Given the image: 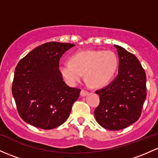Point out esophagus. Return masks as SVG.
<instances>
[{"label": "esophagus", "mask_w": 158, "mask_h": 158, "mask_svg": "<svg viewBox=\"0 0 158 158\" xmlns=\"http://www.w3.org/2000/svg\"><path fill=\"white\" fill-rule=\"evenodd\" d=\"M87 94H89V92H87V91L85 90H82L80 92V95L82 96V97H85V96H86Z\"/></svg>", "instance_id": "esophagus-1"}]
</instances>
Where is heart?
Masks as SVG:
<instances>
[{"label": "heart", "mask_w": 158, "mask_h": 158, "mask_svg": "<svg viewBox=\"0 0 158 158\" xmlns=\"http://www.w3.org/2000/svg\"><path fill=\"white\" fill-rule=\"evenodd\" d=\"M119 66L117 54L111 51H84L70 57V63L59 66L64 79L71 85L85 78L94 87H103L114 79Z\"/></svg>", "instance_id": "1"}]
</instances>
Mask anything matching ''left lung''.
<instances>
[{
	"label": "left lung",
	"instance_id": "left-lung-1",
	"mask_svg": "<svg viewBox=\"0 0 158 158\" xmlns=\"http://www.w3.org/2000/svg\"><path fill=\"white\" fill-rule=\"evenodd\" d=\"M119 57L118 75L96 91L100 104L94 110L99 125L109 130L125 129L140 117L146 98V74L134 54L114 44Z\"/></svg>",
	"mask_w": 158,
	"mask_h": 158
}]
</instances>
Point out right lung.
<instances>
[{
  "label": "right lung",
  "instance_id": "1",
  "mask_svg": "<svg viewBox=\"0 0 158 158\" xmlns=\"http://www.w3.org/2000/svg\"><path fill=\"white\" fill-rule=\"evenodd\" d=\"M75 44L48 42L30 51L15 69L12 94L23 120L43 129L58 127L69 117L80 89L69 87L59 70L63 54Z\"/></svg>",
  "mask_w": 158,
  "mask_h": 158
}]
</instances>
